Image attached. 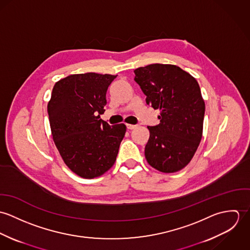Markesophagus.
Listing matches in <instances>:
<instances>
[{
    "label": "esophagus",
    "instance_id": "1",
    "mask_svg": "<svg viewBox=\"0 0 250 250\" xmlns=\"http://www.w3.org/2000/svg\"><path fill=\"white\" fill-rule=\"evenodd\" d=\"M126 126L129 130H133V129L136 128V125H132V124H126Z\"/></svg>",
    "mask_w": 250,
    "mask_h": 250
}]
</instances>
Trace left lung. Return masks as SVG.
<instances>
[{
	"instance_id": "8db88e82",
	"label": "left lung",
	"mask_w": 250,
	"mask_h": 250,
	"mask_svg": "<svg viewBox=\"0 0 250 250\" xmlns=\"http://www.w3.org/2000/svg\"><path fill=\"white\" fill-rule=\"evenodd\" d=\"M146 103L160 109V124L147 127V163L164 173L183 169L194 156L203 133L205 102L189 73L173 64L154 63L135 70Z\"/></svg>"
}]
</instances>
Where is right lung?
I'll use <instances>...</instances> for the list:
<instances>
[{
  "label": "right lung",
  "instance_id": "right-lung-1",
  "mask_svg": "<svg viewBox=\"0 0 250 250\" xmlns=\"http://www.w3.org/2000/svg\"><path fill=\"white\" fill-rule=\"evenodd\" d=\"M109 74H73L57 82L47 110L52 137L64 164L82 178L103 175L114 165L125 124L100 119L107 104Z\"/></svg>",
  "mask_w": 250,
  "mask_h": 250
}]
</instances>
